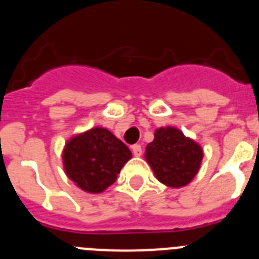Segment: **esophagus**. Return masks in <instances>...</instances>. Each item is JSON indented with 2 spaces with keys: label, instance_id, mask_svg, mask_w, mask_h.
Instances as JSON below:
<instances>
[{
  "label": "esophagus",
  "instance_id": "34e87169",
  "mask_svg": "<svg viewBox=\"0 0 259 259\" xmlns=\"http://www.w3.org/2000/svg\"><path fill=\"white\" fill-rule=\"evenodd\" d=\"M132 153H134L135 157H140L141 153H143L141 145H139V144H135V145L132 146Z\"/></svg>",
  "mask_w": 259,
  "mask_h": 259
}]
</instances>
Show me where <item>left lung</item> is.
Wrapping results in <instances>:
<instances>
[{"label": "left lung", "instance_id": "obj_1", "mask_svg": "<svg viewBox=\"0 0 259 259\" xmlns=\"http://www.w3.org/2000/svg\"><path fill=\"white\" fill-rule=\"evenodd\" d=\"M203 150L175 127L155 130L154 140L145 148V159L162 184L182 188L197 175Z\"/></svg>", "mask_w": 259, "mask_h": 259}]
</instances>
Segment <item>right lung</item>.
Masks as SVG:
<instances>
[{
  "label": "right lung",
  "mask_w": 259,
  "mask_h": 259,
  "mask_svg": "<svg viewBox=\"0 0 259 259\" xmlns=\"http://www.w3.org/2000/svg\"><path fill=\"white\" fill-rule=\"evenodd\" d=\"M132 158L127 145L102 127L75 135L62 153L66 175L87 193H101Z\"/></svg>",
  "instance_id": "right-lung-1"
}]
</instances>
